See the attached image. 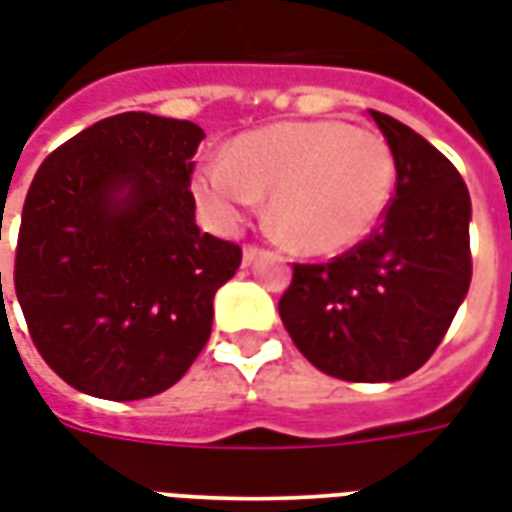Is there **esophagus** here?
Instances as JSON below:
<instances>
[{
    "instance_id": "1",
    "label": "esophagus",
    "mask_w": 512,
    "mask_h": 512,
    "mask_svg": "<svg viewBox=\"0 0 512 512\" xmlns=\"http://www.w3.org/2000/svg\"><path fill=\"white\" fill-rule=\"evenodd\" d=\"M263 255V249H260V246H255V244H246L244 246V266H252V263H255L257 257Z\"/></svg>"
}]
</instances>
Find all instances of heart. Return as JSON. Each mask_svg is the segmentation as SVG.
I'll list each match as a JSON object with an SVG mask.
<instances>
[{"mask_svg":"<svg viewBox=\"0 0 512 512\" xmlns=\"http://www.w3.org/2000/svg\"><path fill=\"white\" fill-rule=\"evenodd\" d=\"M395 156L376 131L343 120H285L246 131L197 172L194 194L213 222L235 230L268 200V216L304 255L362 244L389 211Z\"/></svg>","mask_w":512,"mask_h":512,"instance_id":"1","label":"heart"}]
</instances>
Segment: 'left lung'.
Segmentation results:
<instances>
[{"label": "left lung", "instance_id": "1", "mask_svg": "<svg viewBox=\"0 0 512 512\" xmlns=\"http://www.w3.org/2000/svg\"><path fill=\"white\" fill-rule=\"evenodd\" d=\"M395 156V197L362 244L329 263H296L279 318L321 373L400 381L425 365L472 282L469 189L428 139L373 112Z\"/></svg>", "mask_w": 512, "mask_h": 512}]
</instances>
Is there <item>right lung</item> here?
Listing matches in <instances>:
<instances>
[{
  "label": "right lung",
  "instance_id": "add662e5",
  "mask_svg": "<svg viewBox=\"0 0 512 512\" xmlns=\"http://www.w3.org/2000/svg\"><path fill=\"white\" fill-rule=\"evenodd\" d=\"M202 139L189 120L123 112L57 147L29 186L18 304L46 365L84 395H158L211 337L213 296L241 246L194 222Z\"/></svg>",
  "mask_w": 512,
  "mask_h": 512
}]
</instances>
